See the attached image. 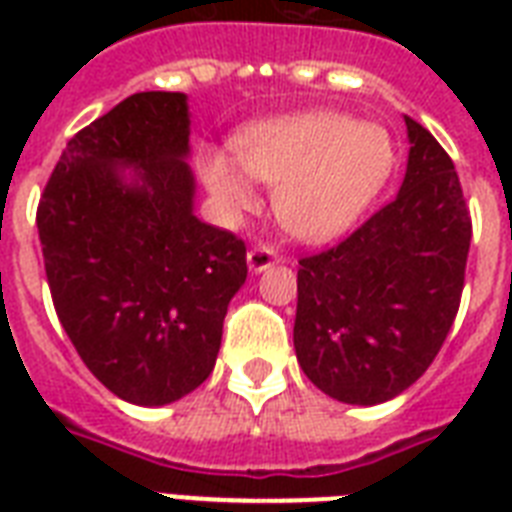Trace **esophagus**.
<instances>
[{
    "label": "esophagus",
    "instance_id": "obj_1",
    "mask_svg": "<svg viewBox=\"0 0 512 512\" xmlns=\"http://www.w3.org/2000/svg\"><path fill=\"white\" fill-rule=\"evenodd\" d=\"M273 263H279V252L265 244H257L247 252V265L252 273H263L265 268H271Z\"/></svg>",
    "mask_w": 512,
    "mask_h": 512
}]
</instances>
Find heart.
Here are the masks:
<instances>
[{
	"label": "heart",
	"instance_id": "1",
	"mask_svg": "<svg viewBox=\"0 0 512 512\" xmlns=\"http://www.w3.org/2000/svg\"><path fill=\"white\" fill-rule=\"evenodd\" d=\"M233 154L207 148L199 172L228 215L255 207V185L273 188L279 223L303 241H324L356 223L393 175L396 146L380 124L337 111L279 116L244 127Z\"/></svg>",
	"mask_w": 512,
	"mask_h": 512
}]
</instances>
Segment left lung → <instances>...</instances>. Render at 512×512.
<instances>
[{
	"label": "left lung",
	"instance_id": "obj_1",
	"mask_svg": "<svg viewBox=\"0 0 512 512\" xmlns=\"http://www.w3.org/2000/svg\"><path fill=\"white\" fill-rule=\"evenodd\" d=\"M404 122L412 148L396 199L297 271V361L342 404H382L420 380L465 287L473 225L460 177L422 124Z\"/></svg>",
	"mask_w": 512,
	"mask_h": 512
}]
</instances>
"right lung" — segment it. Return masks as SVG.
<instances>
[{"label":"right lung","instance_id":"right-lung-1","mask_svg":"<svg viewBox=\"0 0 512 512\" xmlns=\"http://www.w3.org/2000/svg\"><path fill=\"white\" fill-rule=\"evenodd\" d=\"M188 98L135 92L68 140L36 228L52 303L114 396L164 406L215 369L247 247L193 215Z\"/></svg>","mask_w":512,"mask_h":512}]
</instances>
